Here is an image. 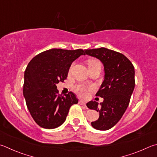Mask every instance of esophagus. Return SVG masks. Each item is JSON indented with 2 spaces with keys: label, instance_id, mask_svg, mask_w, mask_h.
Segmentation results:
<instances>
[{
  "label": "esophagus",
  "instance_id": "obj_1",
  "mask_svg": "<svg viewBox=\"0 0 157 157\" xmlns=\"http://www.w3.org/2000/svg\"><path fill=\"white\" fill-rule=\"evenodd\" d=\"M79 103L81 105H83V106H86V103H85V102L83 100H79Z\"/></svg>",
  "mask_w": 157,
  "mask_h": 157
}]
</instances>
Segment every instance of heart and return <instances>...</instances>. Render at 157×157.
<instances>
[{
    "label": "heart",
    "instance_id": "heart-1",
    "mask_svg": "<svg viewBox=\"0 0 157 157\" xmlns=\"http://www.w3.org/2000/svg\"><path fill=\"white\" fill-rule=\"evenodd\" d=\"M87 64H88V68H91L98 64H101L100 62H99L98 60H97V59H88L87 61ZM87 90H88L87 88L85 86H84V85H82V84H79L75 87V92H77L82 96H86L87 95Z\"/></svg>",
    "mask_w": 157,
    "mask_h": 157
}]
</instances>
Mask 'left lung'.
Returning a JSON list of instances; mask_svg holds the SVG:
<instances>
[{
	"label": "left lung",
	"mask_w": 157,
	"mask_h": 157,
	"mask_svg": "<svg viewBox=\"0 0 157 157\" xmlns=\"http://www.w3.org/2000/svg\"><path fill=\"white\" fill-rule=\"evenodd\" d=\"M86 55L99 59L104 67V79L97 96L104 98L98 104L90 101L88 108L99 113L98 120L91 122L97 130H107L120 120L126 110L135 88V69L126 56L117 51L106 49H86Z\"/></svg>",
	"instance_id": "8db88e82"
}]
</instances>
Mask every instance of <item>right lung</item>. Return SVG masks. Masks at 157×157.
Listing matches in <instances>:
<instances>
[{
  "mask_svg": "<svg viewBox=\"0 0 157 157\" xmlns=\"http://www.w3.org/2000/svg\"><path fill=\"white\" fill-rule=\"evenodd\" d=\"M82 49H52L34 57L25 71L23 95L28 110L36 123L42 128L53 129L64 123L70 107L78 104L75 95L70 92L62 96L56 84L66 79L73 61Z\"/></svg>",
  "mask_w": 157,
  "mask_h": 157,
  "instance_id": "1",
  "label": "right lung"
}]
</instances>
